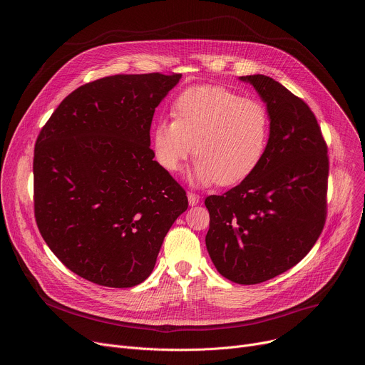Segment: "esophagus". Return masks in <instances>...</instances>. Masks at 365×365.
<instances>
[{
    "label": "esophagus",
    "mask_w": 365,
    "mask_h": 365,
    "mask_svg": "<svg viewBox=\"0 0 365 365\" xmlns=\"http://www.w3.org/2000/svg\"><path fill=\"white\" fill-rule=\"evenodd\" d=\"M187 199H189V205H190V206H195V205L199 203V196L195 195V193H192V192L187 193Z\"/></svg>",
    "instance_id": "esophagus-1"
}]
</instances>
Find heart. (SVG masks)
Instances as JSON below:
<instances>
[{
	"instance_id": "b5f03b06",
	"label": "heart",
	"mask_w": 365,
	"mask_h": 365,
	"mask_svg": "<svg viewBox=\"0 0 365 365\" xmlns=\"http://www.w3.org/2000/svg\"><path fill=\"white\" fill-rule=\"evenodd\" d=\"M172 120L153 125L151 150L165 170L175 173L190 153V179L200 186H234L263 163L270 143V115L263 102L224 86L185 89L172 106Z\"/></svg>"
}]
</instances>
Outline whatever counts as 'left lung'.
Listing matches in <instances>:
<instances>
[{
    "mask_svg": "<svg viewBox=\"0 0 365 365\" xmlns=\"http://www.w3.org/2000/svg\"><path fill=\"white\" fill-rule=\"evenodd\" d=\"M266 102L270 143L263 163L238 186L205 199V242L214 266L238 284L270 280L315 245L327 220L328 147L306 106L264 75L241 76Z\"/></svg>",
    "mask_w": 365,
    "mask_h": 365,
    "instance_id": "left-lung-1",
    "label": "left lung"
}]
</instances>
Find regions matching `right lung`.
<instances>
[{"label": "right lung", "instance_id": "1", "mask_svg": "<svg viewBox=\"0 0 365 365\" xmlns=\"http://www.w3.org/2000/svg\"><path fill=\"white\" fill-rule=\"evenodd\" d=\"M180 73L114 75L69 93L34 147L38 231L75 274L133 287L154 269L187 210L183 187L153 160L150 127Z\"/></svg>", "mask_w": 365, "mask_h": 365}]
</instances>
